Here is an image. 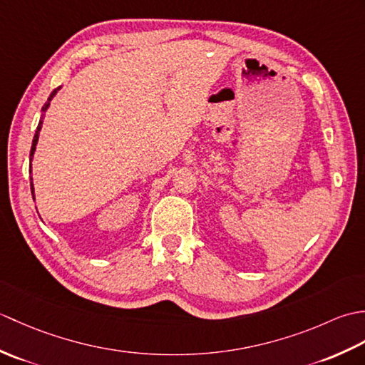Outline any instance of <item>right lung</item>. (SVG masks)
Returning a JSON list of instances; mask_svg holds the SVG:
<instances>
[{"label": "right lung", "instance_id": "1", "mask_svg": "<svg viewBox=\"0 0 365 365\" xmlns=\"http://www.w3.org/2000/svg\"><path fill=\"white\" fill-rule=\"evenodd\" d=\"M61 89V86L59 88H56L54 89L51 94H50V97H48V100H46V103L43 105V108H42V114H41V120H38V125H37V130H36V135H34V138H33V145H31V153H29V161H33V158H34V152H36V145H37V141H38V135H41V130H42V123H43V115H45V111L48 110V106H50V102L53 100V97L58 94V91ZM31 192H33V199L36 200V196H34V185H33V178H31Z\"/></svg>", "mask_w": 365, "mask_h": 365}]
</instances>
